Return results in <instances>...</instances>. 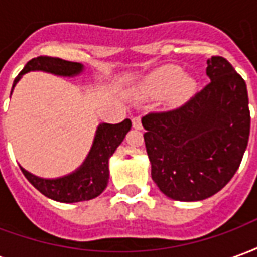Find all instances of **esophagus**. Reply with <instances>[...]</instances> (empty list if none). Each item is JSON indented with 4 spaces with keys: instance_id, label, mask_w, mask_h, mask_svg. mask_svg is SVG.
Returning <instances> with one entry per match:
<instances>
[{
    "instance_id": "34e87169",
    "label": "esophagus",
    "mask_w": 257,
    "mask_h": 257,
    "mask_svg": "<svg viewBox=\"0 0 257 257\" xmlns=\"http://www.w3.org/2000/svg\"><path fill=\"white\" fill-rule=\"evenodd\" d=\"M132 126L135 129H142V119H140V117H135L132 119Z\"/></svg>"
}]
</instances>
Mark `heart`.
I'll return each mask as SVG.
<instances>
[{
	"mask_svg": "<svg viewBox=\"0 0 257 257\" xmlns=\"http://www.w3.org/2000/svg\"><path fill=\"white\" fill-rule=\"evenodd\" d=\"M145 89L147 95L154 97L168 95L172 106H182L194 96L197 90V81L190 75H184L182 67L165 64L146 78Z\"/></svg>",
	"mask_w": 257,
	"mask_h": 257,
	"instance_id": "1",
	"label": "heart"
}]
</instances>
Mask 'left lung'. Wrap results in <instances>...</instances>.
<instances>
[{"label": "left lung", "instance_id": "obj_1", "mask_svg": "<svg viewBox=\"0 0 257 257\" xmlns=\"http://www.w3.org/2000/svg\"><path fill=\"white\" fill-rule=\"evenodd\" d=\"M210 82L175 110L142 118L151 178L176 201L209 198L242 161L250 131L246 84L221 56L208 59Z\"/></svg>", "mask_w": 257, "mask_h": 257}]
</instances>
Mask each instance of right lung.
<instances>
[{
    "label": "right lung",
    "mask_w": 257,
    "mask_h": 257,
    "mask_svg": "<svg viewBox=\"0 0 257 257\" xmlns=\"http://www.w3.org/2000/svg\"><path fill=\"white\" fill-rule=\"evenodd\" d=\"M47 71V73L74 77L84 70V66L77 62H68L63 59L52 56H38L27 62L25 68L15 78L14 86L22 78V75L29 71ZM12 93V92H11ZM132 126L131 119H123L119 123H100L96 131L95 140L84 164L67 176L59 179H42L34 176L20 167L26 179L30 182L45 197L59 202H79L88 201L100 195L108 183V160L122 143L125 135Z\"/></svg>",
    "instance_id": "1"
}]
</instances>
